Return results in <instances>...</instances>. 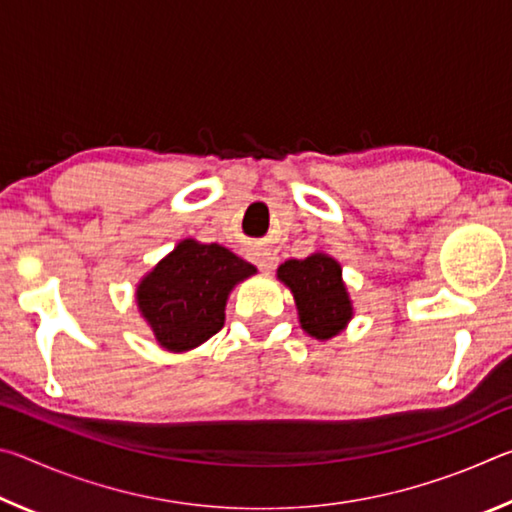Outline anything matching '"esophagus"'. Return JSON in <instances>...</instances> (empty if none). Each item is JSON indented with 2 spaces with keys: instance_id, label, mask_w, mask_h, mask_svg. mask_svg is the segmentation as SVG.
<instances>
[{
  "instance_id": "esophagus-1",
  "label": "esophagus",
  "mask_w": 512,
  "mask_h": 512,
  "mask_svg": "<svg viewBox=\"0 0 512 512\" xmlns=\"http://www.w3.org/2000/svg\"><path fill=\"white\" fill-rule=\"evenodd\" d=\"M253 259H255V264L262 268L264 273H268V271H273V268L277 266V255L273 253L271 248H259L257 253L253 255Z\"/></svg>"
}]
</instances>
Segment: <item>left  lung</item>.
<instances>
[{"mask_svg": "<svg viewBox=\"0 0 512 512\" xmlns=\"http://www.w3.org/2000/svg\"><path fill=\"white\" fill-rule=\"evenodd\" d=\"M277 280L291 291L300 327L316 341L341 334L354 316L343 268L332 255L316 250L305 259H287L277 266Z\"/></svg>", "mask_w": 512, "mask_h": 512, "instance_id": "1", "label": "left lung"}]
</instances>
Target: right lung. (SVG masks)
Returning a JSON list of instances; mask_svg holds the SVG:
<instances>
[{
	"label": "right lung",
	"mask_w": 512,
	"mask_h": 512,
	"mask_svg": "<svg viewBox=\"0 0 512 512\" xmlns=\"http://www.w3.org/2000/svg\"><path fill=\"white\" fill-rule=\"evenodd\" d=\"M255 273L228 248L187 237L137 282L135 302L160 348L183 354L219 332L232 289Z\"/></svg>",
	"instance_id": "obj_1"
}]
</instances>
